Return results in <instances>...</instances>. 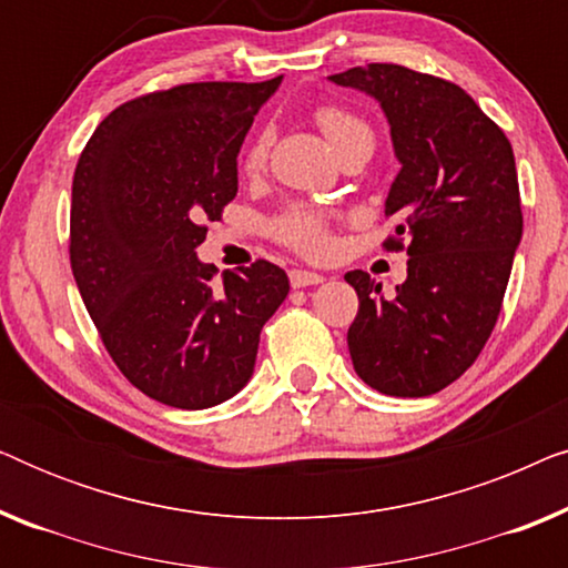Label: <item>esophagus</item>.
<instances>
[{
  "instance_id": "esophagus-1",
  "label": "esophagus",
  "mask_w": 568,
  "mask_h": 568,
  "mask_svg": "<svg viewBox=\"0 0 568 568\" xmlns=\"http://www.w3.org/2000/svg\"><path fill=\"white\" fill-rule=\"evenodd\" d=\"M290 282L294 290H300V286H315L323 282L321 274H315V271H302V268H294L290 271Z\"/></svg>"
}]
</instances>
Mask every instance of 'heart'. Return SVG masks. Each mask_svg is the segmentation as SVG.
Listing matches in <instances>:
<instances>
[{"instance_id": "1", "label": "heart", "mask_w": 568, "mask_h": 568, "mask_svg": "<svg viewBox=\"0 0 568 568\" xmlns=\"http://www.w3.org/2000/svg\"><path fill=\"white\" fill-rule=\"evenodd\" d=\"M315 121L336 154L344 152L348 144L359 142V139H372V129L367 123H364L359 115L348 113L338 105H321L315 111ZM266 154L268 134H258L245 152L243 165L247 173H258V170L266 165ZM274 230L276 237L282 240L284 245H290L294 251L305 255H323L331 251V224L328 216H325L321 209L294 206L290 212L278 216Z\"/></svg>"}]
</instances>
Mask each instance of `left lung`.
Masks as SVG:
<instances>
[{"instance_id": "obj_1", "label": "left lung", "mask_w": 568, "mask_h": 568, "mask_svg": "<svg viewBox=\"0 0 568 568\" xmlns=\"http://www.w3.org/2000/svg\"><path fill=\"white\" fill-rule=\"evenodd\" d=\"M328 80L383 108L400 162L385 199L398 220L390 247L408 237V276L393 297L367 271L344 276L359 297L348 354L375 390L424 398L478 359L499 317L523 240L515 152L476 100L439 77L367 64Z\"/></svg>"}]
</instances>
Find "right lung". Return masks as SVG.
I'll use <instances>...</instances> for the list:
<instances>
[{"label":"right lung","instance_id":"add662e5","mask_svg":"<svg viewBox=\"0 0 568 568\" xmlns=\"http://www.w3.org/2000/svg\"><path fill=\"white\" fill-rule=\"evenodd\" d=\"M282 77L193 82L105 115L72 183L69 261L103 344L131 385L173 408L220 406L253 377L261 328L290 294L255 261L216 282L204 222L237 193V154Z\"/></svg>","mask_w":568,"mask_h":568}]
</instances>
